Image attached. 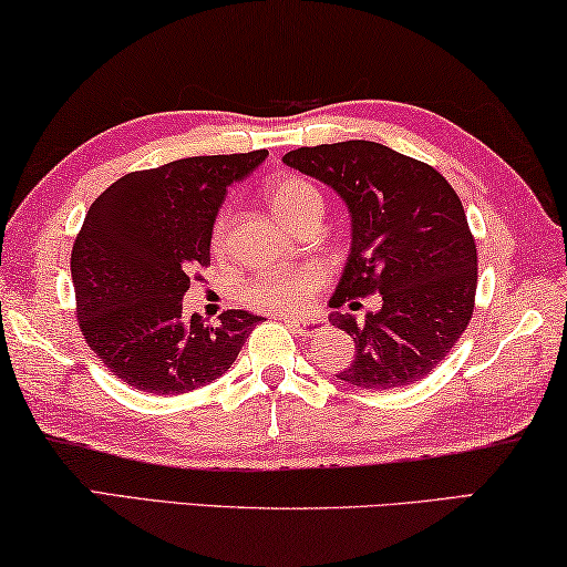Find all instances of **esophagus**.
<instances>
[{"label":"esophagus","instance_id":"1","mask_svg":"<svg viewBox=\"0 0 567 567\" xmlns=\"http://www.w3.org/2000/svg\"><path fill=\"white\" fill-rule=\"evenodd\" d=\"M287 326H290L295 332H300V336H310V332H316V322H308V320H292V318H285Z\"/></svg>","mask_w":567,"mask_h":567}]
</instances>
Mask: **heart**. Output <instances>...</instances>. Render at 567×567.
<instances>
[{
	"instance_id": "b5f03b06",
	"label": "heart",
	"mask_w": 567,
	"mask_h": 567,
	"mask_svg": "<svg viewBox=\"0 0 567 567\" xmlns=\"http://www.w3.org/2000/svg\"><path fill=\"white\" fill-rule=\"evenodd\" d=\"M265 199L277 219L287 227H295L310 212H322V196L316 186L300 176H277L265 188ZM227 217L214 221L212 245L221 247ZM322 285V275L318 269H269L247 287V300L259 310L280 312V316H298L312 295Z\"/></svg>"
}]
</instances>
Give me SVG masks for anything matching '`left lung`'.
Returning <instances> with one entry per match:
<instances>
[{"label":"left lung","instance_id":"left-lung-1","mask_svg":"<svg viewBox=\"0 0 567 567\" xmlns=\"http://www.w3.org/2000/svg\"><path fill=\"white\" fill-rule=\"evenodd\" d=\"M282 161L348 206L350 251L332 308L373 292L383 298L365 320L330 316L355 343L338 379L373 391L424 379L474 312L477 247L460 196L436 168L373 141L295 148Z\"/></svg>","mask_w":567,"mask_h":567}]
</instances>
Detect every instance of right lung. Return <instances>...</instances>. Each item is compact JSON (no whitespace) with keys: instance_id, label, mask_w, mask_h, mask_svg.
<instances>
[{"instance_id":"add662e5","label":"right lung","mask_w":567,"mask_h":567,"mask_svg":"<svg viewBox=\"0 0 567 567\" xmlns=\"http://www.w3.org/2000/svg\"><path fill=\"white\" fill-rule=\"evenodd\" d=\"M267 151L178 158L133 171L90 204L73 245L80 330L107 371L156 396L217 381L237 361L259 318L227 310L219 326L184 318L196 269L212 262V231L231 184Z\"/></svg>"}]
</instances>
